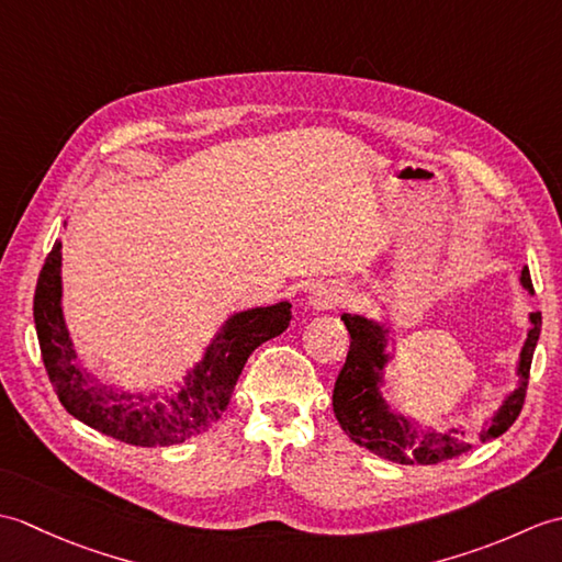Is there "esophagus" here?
Listing matches in <instances>:
<instances>
[{
	"label": "esophagus",
	"mask_w": 562,
	"mask_h": 562,
	"mask_svg": "<svg viewBox=\"0 0 562 562\" xmlns=\"http://www.w3.org/2000/svg\"><path fill=\"white\" fill-rule=\"evenodd\" d=\"M350 300V290L345 288L342 282H321L316 288L308 292V308H314V312H330V308H338L345 302Z\"/></svg>",
	"instance_id": "1"
}]
</instances>
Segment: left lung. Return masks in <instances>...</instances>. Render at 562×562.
I'll list each match as a JSON object with an SVG mask.
<instances>
[{
  "mask_svg": "<svg viewBox=\"0 0 562 562\" xmlns=\"http://www.w3.org/2000/svg\"><path fill=\"white\" fill-rule=\"evenodd\" d=\"M519 282L524 290L533 294L529 268H521ZM340 318L350 333L348 360H345L336 389H333V413H336L342 432L376 457L405 465L439 463L469 451L471 441L465 439V429L461 425L445 429H435L432 425L425 427V423L415 420L408 413H401L396 405L391 408V403L384 398L386 369L398 352L396 330L391 328L389 321L367 318L362 314H342ZM539 336L541 312H533L529 314L527 338H524L515 364L517 386L505 393L503 403L483 420L479 432L481 441L505 435L517 420Z\"/></svg>",
  "mask_w": 562,
  "mask_h": 562,
  "instance_id": "1",
  "label": "left lung"
}]
</instances>
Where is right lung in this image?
I'll list each match as a JSON object with an SVG mask.
<instances>
[{"instance_id": "1", "label": "right lung", "mask_w": 562, "mask_h": 562, "mask_svg": "<svg viewBox=\"0 0 562 562\" xmlns=\"http://www.w3.org/2000/svg\"><path fill=\"white\" fill-rule=\"evenodd\" d=\"M33 321L47 376L71 417L125 445L171 447L202 435L220 420L250 352L288 330L292 304L278 302L226 316L200 362L188 369L173 391H125L103 384L81 367L63 308L59 241L45 258L35 284Z\"/></svg>"}]
</instances>
